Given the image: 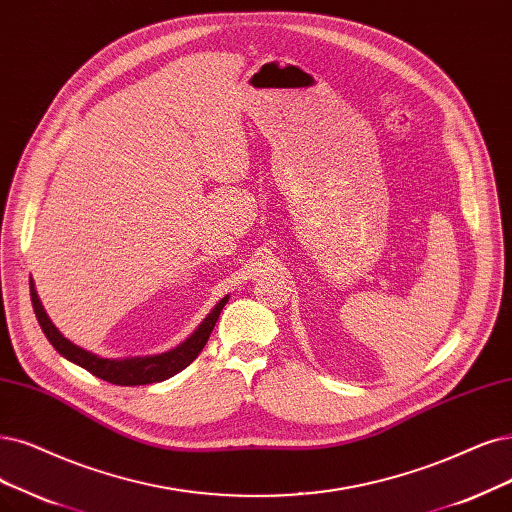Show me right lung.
<instances>
[{"instance_id": "right-lung-1", "label": "right lung", "mask_w": 512, "mask_h": 512, "mask_svg": "<svg viewBox=\"0 0 512 512\" xmlns=\"http://www.w3.org/2000/svg\"><path fill=\"white\" fill-rule=\"evenodd\" d=\"M29 287H31V304H33L35 318H37V323H40L44 335L48 337V342L54 346V350L61 356H65L67 361L80 365L82 369L90 371L92 375H97V377H101V380H105L109 384H116V386H141V384L164 382V380H168V377H173L179 371H183L189 363H194V358L202 352V348L208 342V337H211L223 306L227 304V297H223L213 308V312L202 320V325L192 333V337H187L185 342L181 346H177L175 350H168V352L156 354V356L101 358L84 348H78L75 344H71L69 339H65L59 333V329L52 325L48 314L44 312V308L40 304V297H37V293L33 289V280L29 282Z\"/></svg>"}]
</instances>
